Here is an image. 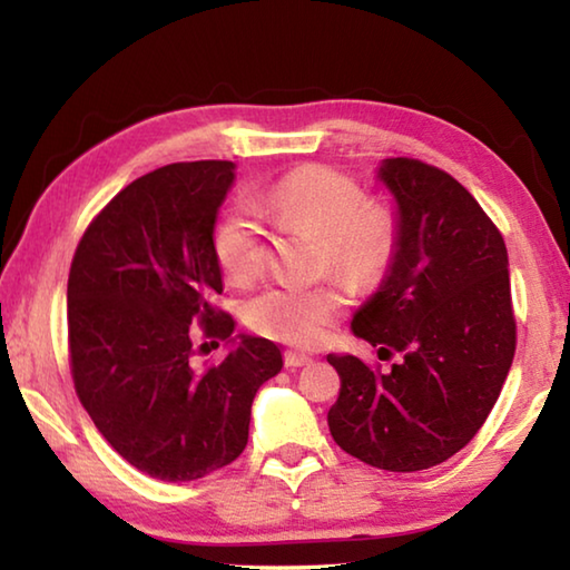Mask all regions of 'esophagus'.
<instances>
[{
	"label": "esophagus",
	"instance_id": "1",
	"mask_svg": "<svg viewBox=\"0 0 570 570\" xmlns=\"http://www.w3.org/2000/svg\"><path fill=\"white\" fill-rule=\"evenodd\" d=\"M308 362H312V356L304 354V352L288 350V352L284 354V364L288 366V370H296V366H304V364H308Z\"/></svg>",
	"mask_w": 570,
	"mask_h": 570
}]
</instances>
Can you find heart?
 <instances>
[{"label":"heart","instance_id":"1","mask_svg":"<svg viewBox=\"0 0 570 570\" xmlns=\"http://www.w3.org/2000/svg\"><path fill=\"white\" fill-rule=\"evenodd\" d=\"M264 208L278 220L322 234V266L354 288L372 286L397 248V220L380 204H366L352 178L324 166L286 173L266 193ZM216 258L228 282L246 286L266 262L264 224L250 204H236L216 228ZM334 286L274 284L254 296L246 320L256 332L288 344H316L340 314Z\"/></svg>","mask_w":570,"mask_h":570}]
</instances>
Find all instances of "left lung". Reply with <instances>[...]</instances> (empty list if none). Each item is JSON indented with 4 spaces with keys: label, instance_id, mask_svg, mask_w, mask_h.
I'll list each match as a JSON object with an SVG mask.
<instances>
[{
    "label": "left lung",
    "instance_id": "obj_1",
    "mask_svg": "<svg viewBox=\"0 0 570 570\" xmlns=\"http://www.w3.org/2000/svg\"><path fill=\"white\" fill-rule=\"evenodd\" d=\"M377 178L394 198L397 248L352 332L400 360L377 372L354 354L326 356L342 380L326 420L356 460L414 472L465 448L503 390L515 354L508 250L445 170L387 158Z\"/></svg>",
    "mask_w": 570,
    "mask_h": 570
}]
</instances>
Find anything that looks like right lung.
<instances>
[{"label":"right lung","mask_w":570,"mask_h":570,"mask_svg":"<svg viewBox=\"0 0 570 570\" xmlns=\"http://www.w3.org/2000/svg\"><path fill=\"white\" fill-rule=\"evenodd\" d=\"M236 178L230 160L173 163L132 180L85 230L67 278L77 397L120 458L150 478L198 480L248 442L258 387L282 350L234 334L214 230ZM228 338L225 362L189 364L191 326Z\"/></svg>","instance_id":"1"}]
</instances>
